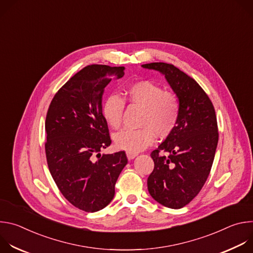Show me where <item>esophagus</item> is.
Returning <instances> with one entry per match:
<instances>
[{"label": "esophagus", "instance_id": "esophagus-1", "mask_svg": "<svg viewBox=\"0 0 253 253\" xmlns=\"http://www.w3.org/2000/svg\"><path fill=\"white\" fill-rule=\"evenodd\" d=\"M126 155H127V157H128L129 160H132V159H134V158L138 155V153L131 152V151H126Z\"/></svg>", "mask_w": 253, "mask_h": 253}]
</instances>
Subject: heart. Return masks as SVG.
Here are the masks:
<instances>
[{
	"label": "heart",
	"mask_w": 253,
	"mask_h": 253,
	"mask_svg": "<svg viewBox=\"0 0 253 253\" xmlns=\"http://www.w3.org/2000/svg\"><path fill=\"white\" fill-rule=\"evenodd\" d=\"M125 102L142 108L138 129H125L114 135L119 149L139 152L153 143L155 134L164 138L170 135L179 120L180 100L178 96L150 81H139L128 85L117 95L107 97L102 105V115L113 129L122 125Z\"/></svg>",
	"instance_id": "1"
}]
</instances>
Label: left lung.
<instances>
[{"mask_svg": "<svg viewBox=\"0 0 253 253\" xmlns=\"http://www.w3.org/2000/svg\"><path fill=\"white\" fill-rule=\"evenodd\" d=\"M142 67L162 73L181 105L174 131L151 152L154 169L147 180L157 202L179 209L200 192L210 173L218 143L215 110L199 84L174 65L159 62Z\"/></svg>", "mask_w": 253, "mask_h": 253, "instance_id": "1", "label": "left lung"}]
</instances>
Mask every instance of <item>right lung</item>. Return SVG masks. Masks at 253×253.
I'll use <instances>...</instances> for the list:
<instances>
[{
	"label": "right lung",
	"instance_id": "obj_1",
	"mask_svg": "<svg viewBox=\"0 0 253 253\" xmlns=\"http://www.w3.org/2000/svg\"><path fill=\"white\" fill-rule=\"evenodd\" d=\"M124 67L89 65L55 94L46 116V158L63 196L75 207L96 212L109 204L117 179L128 162L124 151L100 154L110 146L102 115V96Z\"/></svg>",
	"mask_w": 253,
	"mask_h": 253
}]
</instances>
